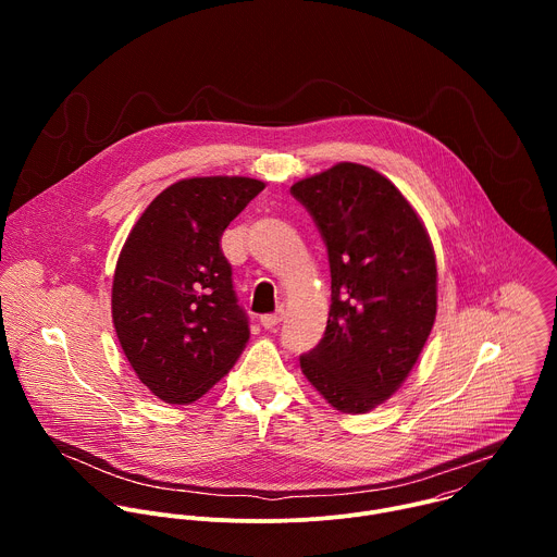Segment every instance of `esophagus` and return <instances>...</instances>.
I'll use <instances>...</instances> for the list:
<instances>
[{
  "label": "esophagus",
  "instance_id": "esophagus-1",
  "mask_svg": "<svg viewBox=\"0 0 557 557\" xmlns=\"http://www.w3.org/2000/svg\"><path fill=\"white\" fill-rule=\"evenodd\" d=\"M282 317H284V310H282V308H277L275 312H267V314H262V317H260V322H262V326H264V329H275V326L282 322Z\"/></svg>",
  "mask_w": 557,
  "mask_h": 557
}]
</instances>
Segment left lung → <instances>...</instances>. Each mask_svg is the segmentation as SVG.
Masks as SVG:
<instances>
[{"instance_id":"1","label":"left lung","mask_w":557,"mask_h":557,"mask_svg":"<svg viewBox=\"0 0 557 557\" xmlns=\"http://www.w3.org/2000/svg\"><path fill=\"white\" fill-rule=\"evenodd\" d=\"M329 251L331 312L301 372L346 414L383 404L414 368L436 320V260L417 211L385 176L339 163L290 187Z\"/></svg>"}]
</instances>
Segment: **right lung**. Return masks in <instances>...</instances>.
Masks as SVG:
<instances>
[{
	"label": "right lung",
	"mask_w": 557,
	"mask_h": 557,
	"mask_svg": "<svg viewBox=\"0 0 557 557\" xmlns=\"http://www.w3.org/2000/svg\"><path fill=\"white\" fill-rule=\"evenodd\" d=\"M243 176L187 178L158 194L129 231L112 284L121 348L158 399L191 404L249 342L220 237L260 191Z\"/></svg>",
	"instance_id": "obj_1"
}]
</instances>
